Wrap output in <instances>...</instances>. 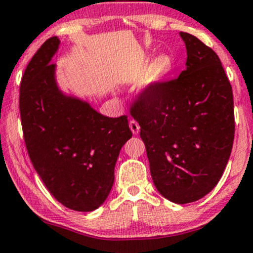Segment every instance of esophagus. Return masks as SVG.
Instances as JSON below:
<instances>
[{"label":"esophagus","mask_w":253,"mask_h":253,"mask_svg":"<svg viewBox=\"0 0 253 253\" xmlns=\"http://www.w3.org/2000/svg\"><path fill=\"white\" fill-rule=\"evenodd\" d=\"M129 126H130V130L132 131V134L134 135H137L140 131V126L139 123H137L136 121H134V119H131V121L129 122Z\"/></svg>","instance_id":"1"}]
</instances>
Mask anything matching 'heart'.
Returning a JSON list of instances; mask_svg holds the SVG:
<instances>
[{"instance_id":"heart-1","label":"heart","mask_w":253,"mask_h":253,"mask_svg":"<svg viewBox=\"0 0 253 253\" xmlns=\"http://www.w3.org/2000/svg\"><path fill=\"white\" fill-rule=\"evenodd\" d=\"M171 69V61L167 56H158L150 66L147 75L148 85H156L166 79Z\"/></svg>"}]
</instances>
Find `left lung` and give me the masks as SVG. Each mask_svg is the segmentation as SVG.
<instances>
[{
  "mask_svg": "<svg viewBox=\"0 0 253 253\" xmlns=\"http://www.w3.org/2000/svg\"><path fill=\"white\" fill-rule=\"evenodd\" d=\"M186 69L148 85L132 101L151 176L174 204L195 202L222 178L233 148L235 121L230 82L219 57L196 36L180 33Z\"/></svg>",
  "mask_w": 253,
  "mask_h": 253,
  "instance_id": "8db88e82",
  "label": "left lung"
}]
</instances>
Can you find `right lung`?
Segmentation results:
<instances>
[{"label":"right lung","instance_id":"1","mask_svg":"<svg viewBox=\"0 0 253 253\" xmlns=\"http://www.w3.org/2000/svg\"><path fill=\"white\" fill-rule=\"evenodd\" d=\"M58 45L56 36L46 40L23 74V136L49 194L69 210L91 212L107 199L119 151L132 132L126 116H102L58 90L51 63Z\"/></svg>","mask_w":253,"mask_h":253}]
</instances>
